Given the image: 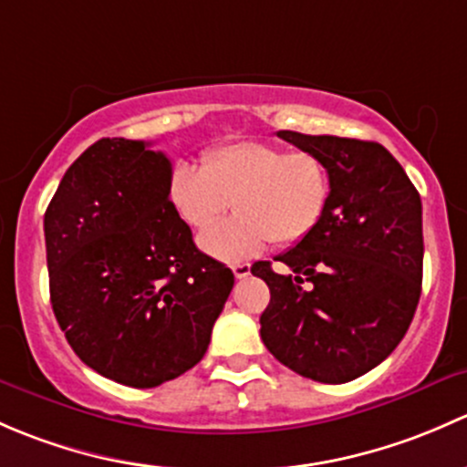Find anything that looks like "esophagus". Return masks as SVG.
<instances>
[{"label":"esophagus","mask_w":467,"mask_h":467,"mask_svg":"<svg viewBox=\"0 0 467 467\" xmlns=\"http://www.w3.org/2000/svg\"><path fill=\"white\" fill-rule=\"evenodd\" d=\"M234 276L235 278H247L249 274H252V267L247 265V263H238V265H234Z\"/></svg>","instance_id":"obj_1"}]
</instances>
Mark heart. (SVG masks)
<instances>
[{
	"instance_id": "obj_1",
	"label": "heart",
	"mask_w": 467,
	"mask_h": 467,
	"mask_svg": "<svg viewBox=\"0 0 467 467\" xmlns=\"http://www.w3.org/2000/svg\"><path fill=\"white\" fill-rule=\"evenodd\" d=\"M168 200L191 229H204L234 205L232 221L200 235L202 252L238 263L269 243L287 247L306 238L324 218L330 172L321 157L240 139L206 150L198 168L177 166L168 180Z\"/></svg>"
}]
</instances>
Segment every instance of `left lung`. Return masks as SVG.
I'll return each mask as SVG.
<instances>
[{"label": "left lung", "mask_w": 467, "mask_h": 467, "mask_svg": "<svg viewBox=\"0 0 467 467\" xmlns=\"http://www.w3.org/2000/svg\"><path fill=\"white\" fill-rule=\"evenodd\" d=\"M278 137L324 160L330 200L321 223L276 256L292 274H276L269 261L252 267L272 295L261 315L263 344L299 376L350 382L387 359L413 319L422 285L420 195L376 141L292 130Z\"/></svg>", "instance_id": "8db88e82"}]
</instances>
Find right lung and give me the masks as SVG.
<instances>
[{
    "label": "right lung",
    "mask_w": 467,
    "mask_h": 467,
    "mask_svg": "<svg viewBox=\"0 0 467 467\" xmlns=\"http://www.w3.org/2000/svg\"><path fill=\"white\" fill-rule=\"evenodd\" d=\"M150 143L100 139L60 180L45 213L54 315L100 376L160 387L204 358L234 287L168 200L172 163Z\"/></svg>",
    "instance_id": "right-lung-1"
}]
</instances>
